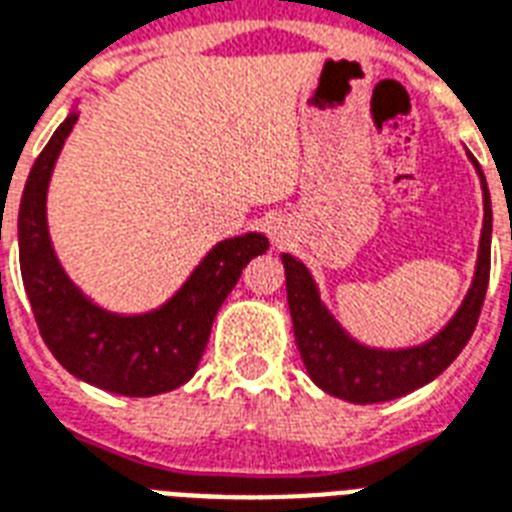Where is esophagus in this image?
I'll return each mask as SVG.
<instances>
[{
    "mask_svg": "<svg viewBox=\"0 0 512 512\" xmlns=\"http://www.w3.org/2000/svg\"><path fill=\"white\" fill-rule=\"evenodd\" d=\"M272 240H275V243L280 245V243H282V232H280V230H275V232H272Z\"/></svg>",
    "mask_w": 512,
    "mask_h": 512,
    "instance_id": "34e87169",
    "label": "esophagus"
}]
</instances>
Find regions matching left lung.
Listing matches in <instances>:
<instances>
[{"mask_svg": "<svg viewBox=\"0 0 512 512\" xmlns=\"http://www.w3.org/2000/svg\"><path fill=\"white\" fill-rule=\"evenodd\" d=\"M476 166L484 190V230L478 243L476 277L468 296L455 312V317L433 335L431 341L410 346V349H370L354 341L341 322L327 312L320 290L314 285L312 272L290 253H282L285 267V288L293 317L296 346L301 351L309 378L330 396L354 404L391 402L410 394L415 388L431 383L436 375L447 370L465 349L476 330L478 314L484 306L486 285H489V261H492V200L486 187L484 171L468 153Z\"/></svg>", "mask_w": 512, "mask_h": 512, "instance_id": "1", "label": "left lung"}]
</instances>
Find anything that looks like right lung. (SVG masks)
I'll use <instances>...</instances> for the list:
<instances>
[{"mask_svg":"<svg viewBox=\"0 0 512 512\" xmlns=\"http://www.w3.org/2000/svg\"><path fill=\"white\" fill-rule=\"evenodd\" d=\"M79 113H68L28 174L18 211L20 275L47 349L84 383L121 396L174 391L195 375L211 325L253 256L267 253L259 232L216 243L185 285L145 314L102 309L57 261L47 230V187Z\"/></svg>","mask_w":512,"mask_h":512,"instance_id":"obj_1","label":"right lung"}]
</instances>
